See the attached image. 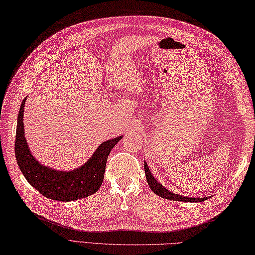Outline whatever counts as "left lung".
I'll return each instance as SVG.
<instances>
[{
  "label": "left lung",
  "instance_id": "1",
  "mask_svg": "<svg viewBox=\"0 0 255 255\" xmlns=\"http://www.w3.org/2000/svg\"><path fill=\"white\" fill-rule=\"evenodd\" d=\"M144 172H145V177H147L149 186L156 195H158V196H160L162 198H166L170 200H180V202H192V203L193 202H203V200L208 199L207 197H204V198L184 197V196H181V195H177V194L167 191V189H165L163 186H162L159 182H156L155 178L152 176V174H151V172H150L149 167L145 162H144Z\"/></svg>",
  "mask_w": 255,
  "mask_h": 255
}]
</instances>
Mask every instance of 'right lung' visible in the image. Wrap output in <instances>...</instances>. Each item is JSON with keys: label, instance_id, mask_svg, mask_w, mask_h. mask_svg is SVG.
Returning <instances> with one entry per match:
<instances>
[{"label": "right lung", "instance_id": "add662e5", "mask_svg": "<svg viewBox=\"0 0 255 255\" xmlns=\"http://www.w3.org/2000/svg\"><path fill=\"white\" fill-rule=\"evenodd\" d=\"M24 99L17 116L15 138V156L19 169L30 185L42 196L72 202L88 197L100 189L104 180L106 161L111 150L123 137H117L103 142L92 155V158L79 169L62 172L41 165L31 155L24 136Z\"/></svg>", "mask_w": 255, "mask_h": 255}]
</instances>
